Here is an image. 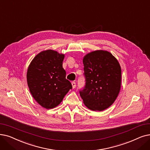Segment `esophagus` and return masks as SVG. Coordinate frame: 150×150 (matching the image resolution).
Returning <instances> with one entry per match:
<instances>
[{
	"mask_svg": "<svg viewBox=\"0 0 150 150\" xmlns=\"http://www.w3.org/2000/svg\"><path fill=\"white\" fill-rule=\"evenodd\" d=\"M71 85H72V88H75L76 87V83L75 82H71Z\"/></svg>",
	"mask_w": 150,
	"mask_h": 150,
	"instance_id": "34e87169",
	"label": "esophagus"
}]
</instances>
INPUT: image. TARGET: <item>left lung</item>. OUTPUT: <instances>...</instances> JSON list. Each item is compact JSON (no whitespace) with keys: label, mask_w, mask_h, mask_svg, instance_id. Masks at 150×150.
Here are the masks:
<instances>
[{"label":"left lung","mask_w":150,"mask_h":150,"mask_svg":"<svg viewBox=\"0 0 150 150\" xmlns=\"http://www.w3.org/2000/svg\"><path fill=\"white\" fill-rule=\"evenodd\" d=\"M86 84L80 91L83 103L93 111H103L111 106L121 89V69L110 52L96 50L83 57Z\"/></svg>","instance_id":"1"}]
</instances>
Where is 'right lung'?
<instances>
[{"mask_svg": "<svg viewBox=\"0 0 150 150\" xmlns=\"http://www.w3.org/2000/svg\"><path fill=\"white\" fill-rule=\"evenodd\" d=\"M65 55L53 50L37 54L28 67L27 82L34 99L42 107L51 109L59 105L72 88L62 67Z\"/></svg>", "mask_w": 150, "mask_h": 150, "instance_id": "obj_1", "label": "right lung"}]
</instances>
